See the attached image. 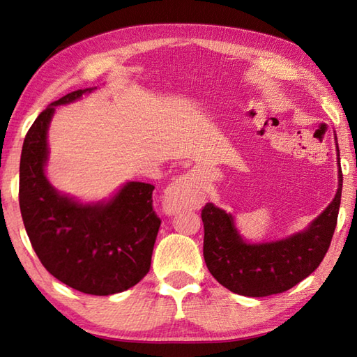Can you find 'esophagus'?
Here are the masks:
<instances>
[{"label": "esophagus", "instance_id": "obj_1", "mask_svg": "<svg viewBox=\"0 0 357 357\" xmlns=\"http://www.w3.org/2000/svg\"><path fill=\"white\" fill-rule=\"evenodd\" d=\"M198 198V178L195 174H185L167 188L163 194L165 212L174 215L188 207H194Z\"/></svg>", "mask_w": 357, "mask_h": 357}]
</instances>
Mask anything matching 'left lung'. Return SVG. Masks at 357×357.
<instances>
[{
	"label": "left lung",
	"instance_id": "obj_1",
	"mask_svg": "<svg viewBox=\"0 0 357 357\" xmlns=\"http://www.w3.org/2000/svg\"><path fill=\"white\" fill-rule=\"evenodd\" d=\"M341 194L342 171L339 163L337 192L326 211L304 231L265 244H247L234 227L233 216L207 203L202 220L203 255L208 271L224 288L245 297H266L294 288L323 262L336 229Z\"/></svg>",
	"mask_w": 357,
	"mask_h": 357
}]
</instances>
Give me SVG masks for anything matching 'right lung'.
I'll use <instances>...</instances> for the list:
<instances>
[{"mask_svg": "<svg viewBox=\"0 0 357 357\" xmlns=\"http://www.w3.org/2000/svg\"><path fill=\"white\" fill-rule=\"evenodd\" d=\"M92 89L51 102L30 127L21 153L20 207L34 253L51 275L84 294L112 295L132 288L150 271L160 227L153 211L154 186L128 181L107 203L82 204L59 194L43 171L56 106Z\"/></svg>", "mask_w": 357, "mask_h": 357, "instance_id": "add662e5", "label": "right lung"}]
</instances>
